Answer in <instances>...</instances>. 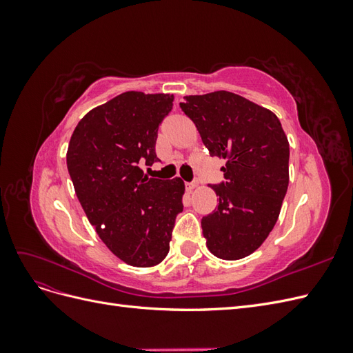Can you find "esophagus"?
<instances>
[{"label":"esophagus","instance_id":"esophagus-1","mask_svg":"<svg viewBox=\"0 0 353 353\" xmlns=\"http://www.w3.org/2000/svg\"><path fill=\"white\" fill-rule=\"evenodd\" d=\"M199 187V184L197 183H185V188H187V191H193V190H196Z\"/></svg>","mask_w":353,"mask_h":353}]
</instances>
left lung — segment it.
I'll return each instance as SVG.
<instances>
[{
    "label": "left lung",
    "instance_id": "obj_1",
    "mask_svg": "<svg viewBox=\"0 0 353 353\" xmlns=\"http://www.w3.org/2000/svg\"><path fill=\"white\" fill-rule=\"evenodd\" d=\"M181 109L194 122L210 156L225 160V183L210 185L218 206L201 219L212 254L237 261L252 254L279 219L288 187L290 147L271 110L239 94L187 95Z\"/></svg>",
    "mask_w": 353,
    "mask_h": 353
}]
</instances>
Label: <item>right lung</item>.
<instances>
[{
    "label": "right lung",
    "instance_id": "right-lung-1",
    "mask_svg": "<svg viewBox=\"0 0 353 353\" xmlns=\"http://www.w3.org/2000/svg\"><path fill=\"white\" fill-rule=\"evenodd\" d=\"M174 95L126 91L90 110L74 128L66 154L81 206L109 250L138 268L162 262L183 212L181 178L144 175L157 162V130Z\"/></svg>",
    "mask_w": 353,
    "mask_h": 353
}]
</instances>
